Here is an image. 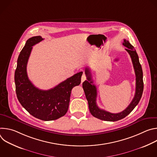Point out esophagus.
I'll list each match as a JSON object with an SVG mask.
<instances>
[{
	"label": "esophagus",
	"instance_id": "34e87169",
	"mask_svg": "<svg viewBox=\"0 0 157 157\" xmlns=\"http://www.w3.org/2000/svg\"><path fill=\"white\" fill-rule=\"evenodd\" d=\"M86 76L85 75V74H83L82 75V77H81V82H83L85 80H86Z\"/></svg>",
	"mask_w": 157,
	"mask_h": 157
}]
</instances>
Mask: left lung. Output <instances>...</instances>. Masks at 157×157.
I'll list each match as a JSON object with an SVG mask.
<instances>
[{"instance_id": "left-lung-1", "label": "left lung", "mask_w": 157, "mask_h": 157, "mask_svg": "<svg viewBox=\"0 0 157 157\" xmlns=\"http://www.w3.org/2000/svg\"><path fill=\"white\" fill-rule=\"evenodd\" d=\"M123 45L127 48L125 50L128 53L130 56L132 64L133 66L134 71H135L136 76V93L133 99H132L128 106L121 113L113 114L110 113L105 110L100 109L96 104L97 98V89L96 86L93 84L92 80L91 74L90 70L86 68L85 74L87 76V79L82 83V87L86 95V98L88 102L89 109L91 114L95 117L105 121L114 122L121 120L128 115L133 109L139 104L143 93L144 90V82H143V71L141 64H140L139 56L134 49V47L129 43L128 40L124 39Z\"/></svg>"}]
</instances>
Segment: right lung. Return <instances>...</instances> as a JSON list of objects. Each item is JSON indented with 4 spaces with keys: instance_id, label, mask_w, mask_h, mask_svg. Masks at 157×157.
<instances>
[{
    "instance_id": "obj_1",
    "label": "right lung",
    "mask_w": 157,
    "mask_h": 157,
    "mask_svg": "<svg viewBox=\"0 0 157 157\" xmlns=\"http://www.w3.org/2000/svg\"><path fill=\"white\" fill-rule=\"evenodd\" d=\"M41 36L29 38L21 50L15 71L17 97L21 104L33 117L44 121L58 119L67 113L72 89L81 83L82 72H79L61 82L49 90H41L29 80L27 65L32 47L42 41Z\"/></svg>"
}]
</instances>
